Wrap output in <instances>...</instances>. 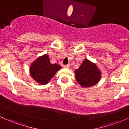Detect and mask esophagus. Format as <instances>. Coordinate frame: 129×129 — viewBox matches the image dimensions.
I'll return each mask as SVG.
<instances>
[{
  "instance_id": "34e87169",
  "label": "esophagus",
  "mask_w": 129,
  "mask_h": 129,
  "mask_svg": "<svg viewBox=\"0 0 129 129\" xmlns=\"http://www.w3.org/2000/svg\"><path fill=\"white\" fill-rule=\"evenodd\" d=\"M63 67L66 69H69V67H70V66H69V65H64V66H63Z\"/></svg>"
}]
</instances>
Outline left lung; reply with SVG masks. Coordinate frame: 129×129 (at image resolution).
<instances>
[{
    "mask_svg": "<svg viewBox=\"0 0 129 129\" xmlns=\"http://www.w3.org/2000/svg\"><path fill=\"white\" fill-rule=\"evenodd\" d=\"M77 82L83 88L94 86L100 82L101 77L100 70L96 63L85 59L80 67L75 71Z\"/></svg>",
    "mask_w": 129,
    "mask_h": 129,
    "instance_id": "obj_1",
    "label": "left lung"
}]
</instances>
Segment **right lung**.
I'll return each instance as SVG.
<instances>
[{
    "mask_svg": "<svg viewBox=\"0 0 129 129\" xmlns=\"http://www.w3.org/2000/svg\"><path fill=\"white\" fill-rule=\"evenodd\" d=\"M61 69L60 65L50 62L47 54L38 57L31 64L29 72L32 78L40 85H46Z\"/></svg>",
    "mask_w": 129,
    "mask_h": 129,
    "instance_id": "1",
    "label": "right lung"
}]
</instances>
